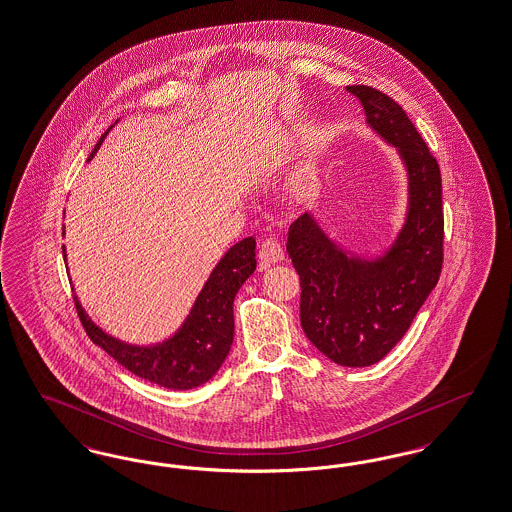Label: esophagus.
I'll return each instance as SVG.
<instances>
[{"label": "esophagus", "mask_w": 512, "mask_h": 512, "mask_svg": "<svg viewBox=\"0 0 512 512\" xmlns=\"http://www.w3.org/2000/svg\"><path fill=\"white\" fill-rule=\"evenodd\" d=\"M259 261L263 270L284 261V247L280 246L276 240H265L259 247Z\"/></svg>", "instance_id": "esophagus-1"}]
</instances>
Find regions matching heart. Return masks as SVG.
I'll return each mask as SVG.
<instances>
[{
	"label": "heart",
	"instance_id": "1",
	"mask_svg": "<svg viewBox=\"0 0 512 512\" xmlns=\"http://www.w3.org/2000/svg\"><path fill=\"white\" fill-rule=\"evenodd\" d=\"M291 192L297 200H308L316 192V175L310 169H303L291 181Z\"/></svg>",
	"mask_w": 512,
	"mask_h": 512
}]
</instances>
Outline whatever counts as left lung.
I'll use <instances>...</instances> for the list:
<instances>
[{"label": "left lung", "mask_w": 512, "mask_h": 512, "mask_svg": "<svg viewBox=\"0 0 512 512\" xmlns=\"http://www.w3.org/2000/svg\"><path fill=\"white\" fill-rule=\"evenodd\" d=\"M366 123L398 150L408 171L406 221L383 255L358 257L339 246L310 213L289 226L287 253L301 278V326L331 362L377 364L406 335L438 284L444 261L440 167L408 114L389 95L348 85Z\"/></svg>", "instance_id": "1"}]
</instances>
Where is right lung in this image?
<instances>
[{"label": "right lung", "instance_id": "add662e5", "mask_svg": "<svg viewBox=\"0 0 512 512\" xmlns=\"http://www.w3.org/2000/svg\"><path fill=\"white\" fill-rule=\"evenodd\" d=\"M110 129L112 125L106 129L89 160L97 154ZM62 255L66 263L64 246ZM255 268V238L249 236L230 247L211 270L181 328L154 345H131L108 335L89 318L78 297L76 310L89 339L123 368L165 389H196L219 371L230 352L234 341V297Z\"/></svg>", "mask_w": 512, "mask_h": 512}]
</instances>
